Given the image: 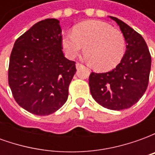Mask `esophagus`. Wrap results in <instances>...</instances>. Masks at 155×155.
<instances>
[{
	"mask_svg": "<svg viewBox=\"0 0 155 155\" xmlns=\"http://www.w3.org/2000/svg\"><path fill=\"white\" fill-rule=\"evenodd\" d=\"M82 66H83V65H82V64H80V63H76V64H75V67H76V69H81V67H82Z\"/></svg>",
	"mask_w": 155,
	"mask_h": 155,
	"instance_id": "obj_1",
	"label": "esophagus"
}]
</instances>
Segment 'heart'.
Masks as SVG:
<instances>
[{
	"label": "heart",
	"instance_id": "heart-1",
	"mask_svg": "<svg viewBox=\"0 0 155 155\" xmlns=\"http://www.w3.org/2000/svg\"><path fill=\"white\" fill-rule=\"evenodd\" d=\"M61 45L69 58L84 54L92 67L100 71H110L123 59L126 42L119 30L101 21H86L73 29V34H64Z\"/></svg>",
	"mask_w": 155,
	"mask_h": 155
}]
</instances>
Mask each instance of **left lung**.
<instances>
[{"label":"left lung","mask_w":155,"mask_h":155,"mask_svg":"<svg viewBox=\"0 0 155 155\" xmlns=\"http://www.w3.org/2000/svg\"><path fill=\"white\" fill-rule=\"evenodd\" d=\"M124 36L126 51L120 63L106 73L92 72L89 85L98 104L112 110H122L137 103L146 91L151 56L143 38L130 25L114 16Z\"/></svg>","instance_id":"1"}]
</instances>
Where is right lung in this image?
Returning <instances> with one entry per match:
<instances>
[{
    "mask_svg": "<svg viewBox=\"0 0 155 155\" xmlns=\"http://www.w3.org/2000/svg\"><path fill=\"white\" fill-rule=\"evenodd\" d=\"M74 64L62 52L60 21L35 23L15 41L11 54L8 81L14 99L31 114H53L67 101Z\"/></svg>",
    "mask_w": 155,
    "mask_h": 155,
    "instance_id": "add662e5",
    "label": "right lung"
}]
</instances>
